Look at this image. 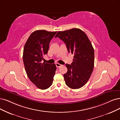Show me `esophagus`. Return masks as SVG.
Here are the masks:
<instances>
[{
    "instance_id": "esophagus-1",
    "label": "esophagus",
    "mask_w": 120,
    "mask_h": 120,
    "mask_svg": "<svg viewBox=\"0 0 120 120\" xmlns=\"http://www.w3.org/2000/svg\"><path fill=\"white\" fill-rule=\"evenodd\" d=\"M55 64H56V67L57 68H59V67H61L62 66V65H61V64H59V63H56Z\"/></svg>"
}]
</instances>
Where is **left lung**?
Wrapping results in <instances>:
<instances>
[{
  "label": "left lung",
  "instance_id": "left-lung-1",
  "mask_svg": "<svg viewBox=\"0 0 120 120\" xmlns=\"http://www.w3.org/2000/svg\"><path fill=\"white\" fill-rule=\"evenodd\" d=\"M66 44L69 52L74 54L68 71L64 74L65 83L72 89L82 87L90 78L94 68V51L86 34L79 29L60 31L55 35Z\"/></svg>",
  "mask_w": 120,
  "mask_h": 120
}]
</instances>
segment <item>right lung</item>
<instances>
[{
  "instance_id": "obj_1",
  "label": "right lung",
  "mask_w": 120,
  "mask_h": 120,
  "mask_svg": "<svg viewBox=\"0 0 120 120\" xmlns=\"http://www.w3.org/2000/svg\"><path fill=\"white\" fill-rule=\"evenodd\" d=\"M57 32L37 30L30 34L23 51V62L27 76L37 87L46 90L52 84L56 67L55 64L41 63L47 54L50 41Z\"/></svg>"
}]
</instances>
